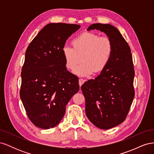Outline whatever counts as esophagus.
I'll list each match as a JSON object with an SVG mask.
<instances>
[{
	"label": "esophagus",
	"instance_id": "1",
	"mask_svg": "<svg viewBox=\"0 0 154 154\" xmlns=\"http://www.w3.org/2000/svg\"><path fill=\"white\" fill-rule=\"evenodd\" d=\"M85 82V80H83V79H80V80H79V85H80V86L81 87L83 85V83Z\"/></svg>",
	"mask_w": 154,
	"mask_h": 154
}]
</instances>
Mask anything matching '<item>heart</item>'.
<instances>
[{"label": "heart", "instance_id": "b5f03b06", "mask_svg": "<svg viewBox=\"0 0 154 154\" xmlns=\"http://www.w3.org/2000/svg\"><path fill=\"white\" fill-rule=\"evenodd\" d=\"M73 48L65 45L62 49L66 66L80 76H87L94 72L99 73L109 64L113 53V44L108 37H100L94 32H85L72 41Z\"/></svg>", "mask_w": 154, "mask_h": 154}]
</instances>
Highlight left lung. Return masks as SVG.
<instances>
[{
    "label": "left lung",
    "instance_id": "left-lung-1",
    "mask_svg": "<svg viewBox=\"0 0 154 154\" xmlns=\"http://www.w3.org/2000/svg\"><path fill=\"white\" fill-rule=\"evenodd\" d=\"M100 30L110 39L113 53L100 75L82 85L85 98V113L101 129H109L124 122L134 97V69L127 42L119 30L109 24H91L87 31Z\"/></svg>",
    "mask_w": 154,
    "mask_h": 154
}]
</instances>
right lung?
Segmentation results:
<instances>
[{
	"instance_id": "right-lung-1",
	"label": "right lung",
	"mask_w": 154,
	"mask_h": 154,
	"mask_svg": "<svg viewBox=\"0 0 154 154\" xmlns=\"http://www.w3.org/2000/svg\"><path fill=\"white\" fill-rule=\"evenodd\" d=\"M80 25L50 23L32 40L22 69L20 96L27 116L36 127H56L66 106L78 92V79L67 71L62 49Z\"/></svg>"
}]
</instances>
